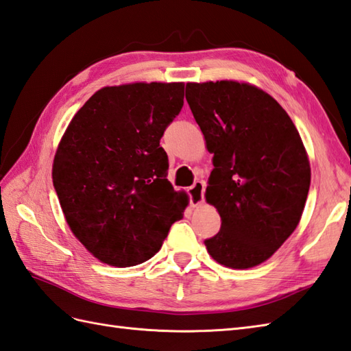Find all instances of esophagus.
<instances>
[{"label":"esophagus","mask_w":351,"mask_h":351,"mask_svg":"<svg viewBox=\"0 0 351 351\" xmlns=\"http://www.w3.org/2000/svg\"><path fill=\"white\" fill-rule=\"evenodd\" d=\"M186 193H189L191 206H199L202 205L203 200H205V184L202 181H195L190 189L186 190Z\"/></svg>","instance_id":"1"}]
</instances>
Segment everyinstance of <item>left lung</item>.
<instances>
[{
	"label": "left lung",
	"mask_w": 351,
	"mask_h": 351,
	"mask_svg": "<svg viewBox=\"0 0 351 351\" xmlns=\"http://www.w3.org/2000/svg\"><path fill=\"white\" fill-rule=\"evenodd\" d=\"M186 101L214 154L206 200L221 229L205 241L227 267L263 263L295 232L311 182L304 143L281 106L248 84H186Z\"/></svg>",
	"instance_id": "left-lung-1"
}]
</instances>
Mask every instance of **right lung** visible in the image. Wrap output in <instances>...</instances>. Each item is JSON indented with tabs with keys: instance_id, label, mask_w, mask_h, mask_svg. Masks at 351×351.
<instances>
[{
	"instance_id": "right-lung-1",
	"label": "right lung",
	"mask_w": 351,
	"mask_h": 351,
	"mask_svg": "<svg viewBox=\"0 0 351 351\" xmlns=\"http://www.w3.org/2000/svg\"><path fill=\"white\" fill-rule=\"evenodd\" d=\"M182 106L184 84L106 86L65 130L53 189L71 232L100 262H146L182 218L189 199L167 181L160 146Z\"/></svg>"
}]
</instances>
